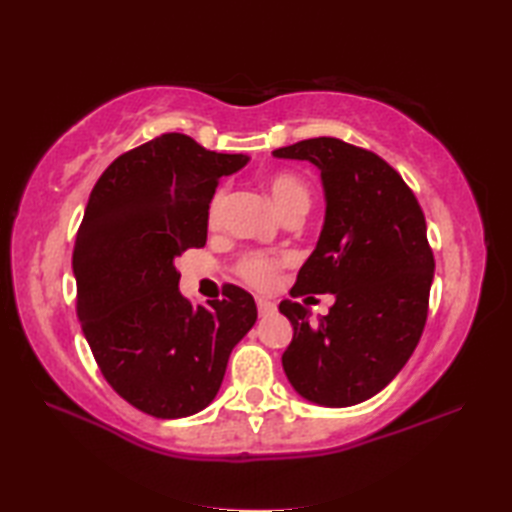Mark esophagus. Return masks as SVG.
<instances>
[{
	"label": "esophagus",
	"mask_w": 512,
	"mask_h": 512,
	"mask_svg": "<svg viewBox=\"0 0 512 512\" xmlns=\"http://www.w3.org/2000/svg\"><path fill=\"white\" fill-rule=\"evenodd\" d=\"M257 310H259V314H262V317H268V314H273L277 310V306L268 299H257Z\"/></svg>",
	"instance_id": "obj_1"
}]
</instances>
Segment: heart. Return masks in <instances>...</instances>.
Here are the masks:
<instances>
[{
    "instance_id": "1",
    "label": "heart",
    "mask_w": 512,
    "mask_h": 512,
    "mask_svg": "<svg viewBox=\"0 0 512 512\" xmlns=\"http://www.w3.org/2000/svg\"><path fill=\"white\" fill-rule=\"evenodd\" d=\"M268 193L273 198L275 206L281 215H288L290 211H308L310 206V189L308 184L299 178L297 173L279 171L275 176L268 178ZM224 204V193L217 191L209 206V220L215 222L220 217ZM277 262L266 255H248L242 262V275L255 286H268L275 277Z\"/></svg>"
}]
</instances>
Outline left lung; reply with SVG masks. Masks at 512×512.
I'll use <instances>...</instances> for the list:
<instances>
[{
    "instance_id": "8db88e82",
    "label": "left lung",
    "mask_w": 512,
    "mask_h": 512,
    "mask_svg": "<svg viewBox=\"0 0 512 512\" xmlns=\"http://www.w3.org/2000/svg\"><path fill=\"white\" fill-rule=\"evenodd\" d=\"M321 173L325 220L292 295H334L310 323L301 303L281 301L292 341L281 365L301 398L352 407L396 378L424 330L433 281L427 222L416 195L383 158L339 138L273 151Z\"/></svg>"
}]
</instances>
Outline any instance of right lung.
I'll return each instance as SVG.
<instances>
[{"label": "right lung", "mask_w": 512, "mask_h": 512, "mask_svg": "<svg viewBox=\"0 0 512 512\" xmlns=\"http://www.w3.org/2000/svg\"><path fill=\"white\" fill-rule=\"evenodd\" d=\"M248 160L162 134L118 156L85 206L72 253L76 314L107 383L154 418L209 407L257 321L255 299L237 286L193 306L176 270L184 250L206 244L217 182Z\"/></svg>", "instance_id": "right-lung-1"}]
</instances>
